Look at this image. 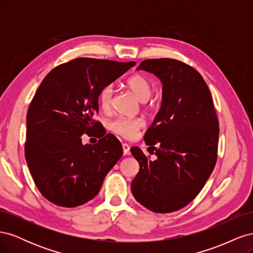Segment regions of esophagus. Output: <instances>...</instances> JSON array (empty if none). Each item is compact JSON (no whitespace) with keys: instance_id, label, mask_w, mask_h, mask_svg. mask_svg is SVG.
Wrapping results in <instances>:
<instances>
[{"instance_id":"esophagus-1","label":"esophagus","mask_w":253,"mask_h":253,"mask_svg":"<svg viewBox=\"0 0 253 253\" xmlns=\"http://www.w3.org/2000/svg\"><path fill=\"white\" fill-rule=\"evenodd\" d=\"M122 150H124L125 155L131 154V152H129V145L127 143H122Z\"/></svg>"}]
</instances>
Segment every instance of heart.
<instances>
[{
    "label": "heart",
    "instance_id": "b5f03b06",
    "mask_svg": "<svg viewBox=\"0 0 253 253\" xmlns=\"http://www.w3.org/2000/svg\"><path fill=\"white\" fill-rule=\"evenodd\" d=\"M126 87L132 91L140 101H145L151 97L153 91L152 82L148 77L142 74H134L126 80ZM114 87L112 84H108L100 90L98 96V103L104 113H110L113 109ZM144 126V121L141 118H126L119 117L112 121L111 129L124 138L132 139L137 132Z\"/></svg>",
    "mask_w": 253,
    "mask_h": 253
}]
</instances>
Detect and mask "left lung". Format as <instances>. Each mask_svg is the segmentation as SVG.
<instances>
[{
	"label": "left lung",
	"instance_id": "1",
	"mask_svg": "<svg viewBox=\"0 0 253 253\" xmlns=\"http://www.w3.org/2000/svg\"><path fill=\"white\" fill-rule=\"evenodd\" d=\"M137 70L163 82V103L144 135L157 158L137 147L139 172L132 181L135 200L156 213L177 211L192 202L217 160L218 118L208 85L195 68L170 58L143 60ZM157 144L159 148L155 147Z\"/></svg>",
	"mask_w": 253,
	"mask_h": 253
}]
</instances>
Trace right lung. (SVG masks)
I'll list each match as a JSON object with an SVG mask.
<instances>
[{"label":"right lung","instance_id":"obj_1","mask_svg":"<svg viewBox=\"0 0 253 253\" xmlns=\"http://www.w3.org/2000/svg\"><path fill=\"white\" fill-rule=\"evenodd\" d=\"M136 63L77 58L51 70L38 87L26 117L25 159L38 190L50 203L74 208L98 194L122 156L119 140L93 117L102 87ZM83 133L101 139L82 144Z\"/></svg>","mask_w":253,"mask_h":253}]
</instances>
